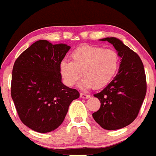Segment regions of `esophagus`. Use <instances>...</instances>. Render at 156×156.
I'll return each instance as SVG.
<instances>
[{"instance_id": "1", "label": "esophagus", "mask_w": 156, "mask_h": 156, "mask_svg": "<svg viewBox=\"0 0 156 156\" xmlns=\"http://www.w3.org/2000/svg\"><path fill=\"white\" fill-rule=\"evenodd\" d=\"M80 98H89L90 97V94H84V93H80Z\"/></svg>"}]
</instances>
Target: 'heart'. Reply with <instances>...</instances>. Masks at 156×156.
<instances>
[{
  "mask_svg": "<svg viewBox=\"0 0 156 156\" xmlns=\"http://www.w3.org/2000/svg\"><path fill=\"white\" fill-rule=\"evenodd\" d=\"M120 58L116 51L102 47L82 45L71 54V62L63 60L59 64V72L66 85L80 83L83 89H100L108 85L119 69Z\"/></svg>",
  "mask_w": 156,
  "mask_h": 156,
  "instance_id": "heart-1",
  "label": "heart"
}]
</instances>
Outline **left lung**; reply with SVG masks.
Returning a JSON list of instances; mask_svg holds the SVG:
<instances>
[{
    "mask_svg": "<svg viewBox=\"0 0 156 156\" xmlns=\"http://www.w3.org/2000/svg\"><path fill=\"white\" fill-rule=\"evenodd\" d=\"M121 58L117 75L102 90L94 96L99 99L101 107L92 114L93 118L105 129H118L130 124L139 113L146 91L144 65L137 53L115 37H106Z\"/></svg>",
    "mask_w": 156,
    "mask_h": 156,
    "instance_id": "obj_1",
    "label": "left lung"
}]
</instances>
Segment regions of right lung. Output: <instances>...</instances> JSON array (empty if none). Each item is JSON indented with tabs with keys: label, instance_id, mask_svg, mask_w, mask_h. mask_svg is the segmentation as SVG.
I'll use <instances>...</instances> for the list:
<instances>
[{
	"label": "right lung",
	"instance_id": "add662e5",
	"mask_svg": "<svg viewBox=\"0 0 156 156\" xmlns=\"http://www.w3.org/2000/svg\"><path fill=\"white\" fill-rule=\"evenodd\" d=\"M70 47L41 40L15 62L12 76V100L22 122L39 133H48L62 123L76 89L62 83L59 64Z\"/></svg>",
	"mask_w": 156,
	"mask_h": 156
}]
</instances>
